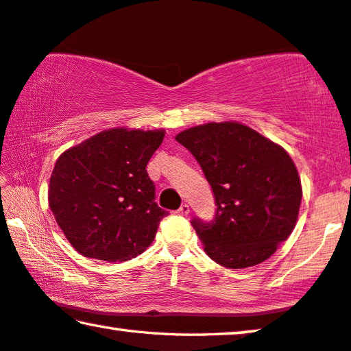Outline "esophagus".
Here are the masks:
<instances>
[{"instance_id":"1","label":"esophagus","mask_w":351,"mask_h":351,"mask_svg":"<svg viewBox=\"0 0 351 351\" xmlns=\"http://www.w3.org/2000/svg\"><path fill=\"white\" fill-rule=\"evenodd\" d=\"M178 215H181V216H187L189 213H190V207L187 206V204H182V206L178 208V212H176Z\"/></svg>"}]
</instances>
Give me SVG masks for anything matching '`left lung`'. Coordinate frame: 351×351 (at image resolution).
I'll return each mask as SVG.
<instances>
[{
	"mask_svg": "<svg viewBox=\"0 0 351 351\" xmlns=\"http://www.w3.org/2000/svg\"><path fill=\"white\" fill-rule=\"evenodd\" d=\"M212 186L216 215L192 226L215 263L245 269L269 259L296 226L302 187L281 145L252 127L224 121L178 133Z\"/></svg>",
	"mask_w": 351,
	"mask_h": 351,
	"instance_id": "8db88e82",
	"label": "left lung"
}]
</instances>
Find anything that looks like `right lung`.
<instances>
[{
	"label": "right lung",
	"instance_id": "1",
	"mask_svg": "<svg viewBox=\"0 0 351 351\" xmlns=\"http://www.w3.org/2000/svg\"><path fill=\"white\" fill-rule=\"evenodd\" d=\"M165 132L125 127L103 130L56 159L49 206L82 256L123 263L155 239L165 210L155 202L147 162Z\"/></svg>",
	"mask_w": 351,
	"mask_h": 351
}]
</instances>
